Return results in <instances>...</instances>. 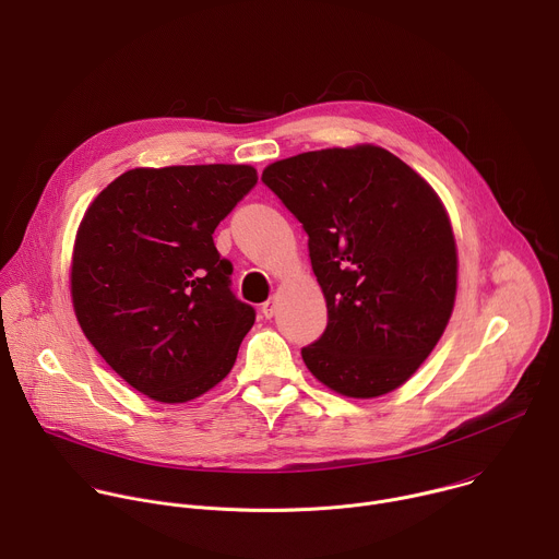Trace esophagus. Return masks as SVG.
Masks as SVG:
<instances>
[{"mask_svg":"<svg viewBox=\"0 0 559 559\" xmlns=\"http://www.w3.org/2000/svg\"><path fill=\"white\" fill-rule=\"evenodd\" d=\"M262 314H264L266 319H271V317L275 314V299H266V301L262 304Z\"/></svg>","mask_w":559,"mask_h":559,"instance_id":"obj_1","label":"esophagus"}]
</instances>
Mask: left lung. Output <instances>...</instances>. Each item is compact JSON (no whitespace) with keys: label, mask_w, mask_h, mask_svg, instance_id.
I'll return each mask as SVG.
<instances>
[{"label":"left lung","mask_w":559,"mask_h":559,"mask_svg":"<svg viewBox=\"0 0 559 559\" xmlns=\"http://www.w3.org/2000/svg\"><path fill=\"white\" fill-rule=\"evenodd\" d=\"M262 182L301 222L328 325L306 368L344 396L403 385L429 357L456 297V242L433 189L374 145L306 152Z\"/></svg>","instance_id":"1"}]
</instances>
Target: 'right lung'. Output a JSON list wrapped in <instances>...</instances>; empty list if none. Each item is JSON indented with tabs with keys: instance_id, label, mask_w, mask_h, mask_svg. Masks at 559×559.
<instances>
[{
	"instance_id": "obj_1",
	"label": "right lung",
	"mask_w": 559,
	"mask_h": 559,
	"mask_svg": "<svg viewBox=\"0 0 559 559\" xmlns=\"http://www.w3.org/2000/svg\"><path fill=\"white\" fill-rule=\"evenodd\" d=\"M255 185L249 165L132 169L81 219L70 277L81 330L154 401H191L236 364L255 308L234 295L213 231Z\"/></svg>"
}]
</instances>
